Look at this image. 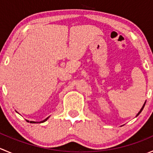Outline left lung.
Instances as JSON below:
<instances>
[{
	"instance_id": "obj_1",
	"label": "left lung",
	"mask_w": 153,
	"mask_h": 153,
	"mask_svg": "<svg viewBox=\"0 0 153 153\" xmlns=\"http://www.w3.org/2000/svg\"><path fill=\"white\" fill-rule=\"evenodd\" d=\"M145 104H146V102H145V103H144V104H143V106H142V108H141V110H140V111H139V112H138V114H137V115H136V116H138V115H139V114H140V113H141V111H142V110H143V107H144V106H145Z\"/></svg>"
}]
</instances>
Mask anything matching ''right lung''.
<instances>
[{
	"mask_svg": "<svg viewBox=\"0 0 153 153\" xmlns=\"http://www.w3.org/2000/svg\"><path fill=\"white\" fill-rule=\"evenodd\" d=\"M49 117H48V118H46V119H44V121H40V122H36V121H30V123H32V124H34V123H43V122H44V121H47V120L48 119V118H49Z\"/></svg>",
	"mask_w": 153,
	"mask_h": 153,
	"instance_id": "add662e5",
	"label": "right lung"
}]
</instances>
